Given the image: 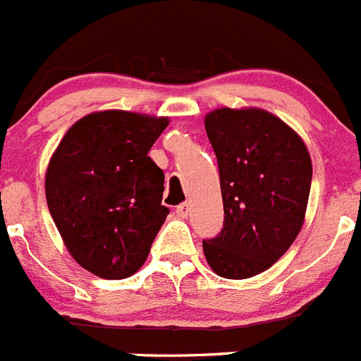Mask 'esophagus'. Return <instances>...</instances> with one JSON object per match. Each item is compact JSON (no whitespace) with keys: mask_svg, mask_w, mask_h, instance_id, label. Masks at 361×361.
Masks as SVG:
<instances>
[{"mask_svg":"<svg viewBox=\"0 0 361 361\" xmlns=\"http://www.w3.org/2000/svg\"><path fill=\"white\" fill-rule=\"evenodd\" d=\"M175 212H177L178 218H188V214H190V204H188V202H183L180 205H177Z\"/></svg>","mask_w":361,"mask_h":361,"instance_id":"esophagus-1","label":"esophagus"}]
</instances>
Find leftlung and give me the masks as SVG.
Returning <instances> with one entry per match:
<instances>
[{
  "label": "left lung",
  "instance_id": "left-lung-1",
  "mask_svg": "<svg viewBox=\"0 0 361 361\" xmlns=\"http://www.w3.org/2000/svg\"><path fill=\"white\" fill-rule=\"evenodd\" d=\"M218 159L223 228L204 239L216 274L255 276L300 234L312 184V161L300 136L264 109L221 108L205 116Z\"/></svg>",
  "mask_w": 361,
  "mask_h": 361
}]
</instances>
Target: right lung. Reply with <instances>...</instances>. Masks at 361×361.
<instances>
[{
	"label": "right lung",
	"instance_id": "obj_1",
	"mask_svg": "<svg viewBox=\"0 0 361 361\" xmlns=\"http://www.w3.org/2000/svg\"><path fill=\"white\" fill-rule=\"evenodd\" d=\"M168 118L92 113L67 131L46 173L47 207L75 262L106 280L135 274L170 209L147 154Z\"/></svg>",
	"mask_w": 361,
	"mask_h": 361
}]
</instances>
